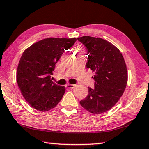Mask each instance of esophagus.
<instances>
[{
  "label": "esophagus",
  "mask_w": 149,
  "mask_h": 149,
  "mask_svg": "<svg viewBox=\"0 0 149 149\" xmlns=\"http://www.w3.org/2000/svg\"><path fill=\"white\" fill-rule=\"evenodd\" d=\"M75 86V85H74V84H67L65 86L66 88H68V89H72V88H74Z\"/></svg>",
  "instance_id": "obj_1"
}]
</instances>
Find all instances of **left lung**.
<instances>
[{
  "instance_id": "left-lung-1",
  "label": "left lung",
  "mask_w": 149,
  "mask_h": 149,
  "mask_svg": "<svg viewBox=\"0 0 149 149\" xmlns=\"http://www.w3.org/2000/svg\"><path fill=\"white\" fill-rule=\"evenodd\" d=\"M77 40L86 47V68L95 73L94 88L88 87L86 97L79 103L93 114L110 110L122 96L126 87L127 72L122 54L109 42L100 38L84 36Z\"/></svg>"
}]
</instances>
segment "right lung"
Returning <instances> with one entry per match:
<instances>
[{"instance_id":"1","label":"right lung","mask_w":149,"mask_h":149,"mask_svg":"<svg viewBox=\"0 0 149 149\" xmlns=\"http://www.w3.org/2000/svg\"><path fill=\"white\" fill-rule=\"evenodd\" d=\"M76 38H49L36 42L21 56L17 70V82L22 95L31 107L47 111L57 105L65 88L51 79L55 64L74 45Z\"/></svg>"}]
</instances>
